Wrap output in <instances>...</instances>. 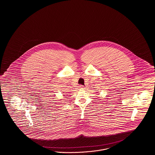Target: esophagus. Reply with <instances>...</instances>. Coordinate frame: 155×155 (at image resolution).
Returning a JSON list of instances; mask_svg holds the SVG:
<instances>
[{
    "label": "esophagus",
    "instance_id": "obj_1",
    "mask_svg": "<svg viewBox=\"0 0 155 155\" xmlns=\"http://www.w3.org/2000/svg\"><path fill=\"white\" fill-rule=\"evenodd\" d=\"M79 88H80V89H81V90H83L85 88L83 85H80V86H79Z\"/></svg>",
    "mask_w": 155,
    "mask_h": 155
}]
</instances>
